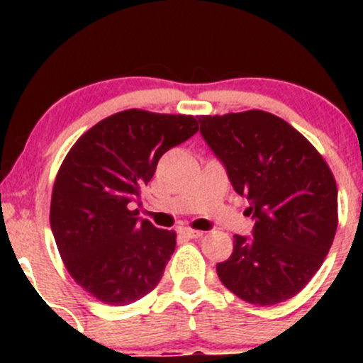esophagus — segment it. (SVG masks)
<instances>
[{"mask_svg": "<svg viewBox=\"0 0 363 363\" xmlns=\"http://www.w3.org/2000/svg\"><path fill=\"white\" fill-rule=\"evenodd\" d=\"M179 234L187 237V239H198V237L203 235V232L193 230V228H181V230H179Z\"/></svg>", "mask_w": 363, "mask_h": 363, "instance_id": "obj_1", "label": "esophagus"}]
</instances>
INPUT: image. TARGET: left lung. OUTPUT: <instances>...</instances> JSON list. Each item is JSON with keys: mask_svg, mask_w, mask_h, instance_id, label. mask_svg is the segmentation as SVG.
<instances>
[{"mask_svg": "<svg viewBox=\"0 0 363 363\" xmlns=\"http://www.w3.org/2000/svg\"><path fill=\"white\" fill-rule=\"evenodd\" d=\"M199 133L247 198L252 237L234 235L220 281L254 306L297 295L323 264L338 227V189L320 153L264 111L199 116Z\"/></svg>", "mask_w": 363, "mask_h": 363, "instance_id": "left-lung-1", "label": "left lung"}]
</instances>
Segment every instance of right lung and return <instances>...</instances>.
Listing matches in <instances>:
<instances>
[{"label": "right lung", "mask_w": 363, "mask_h": 363, "mask_svg": "<svg viewBox=\"0 0 363 363\" xmlns=\"http://www.w3.org/2000/svg\"><path fill=\"white\" fill-rule=\"evenodd\" d=\"M198 129L193 116L128 109L90 128L62 160L52 187V235L73 280L97 301L128 306L160 281L176 232L141 220L129 203L160 157Z\"/></svg>", "instance_id": "right-lung-1"}]
</instances>
